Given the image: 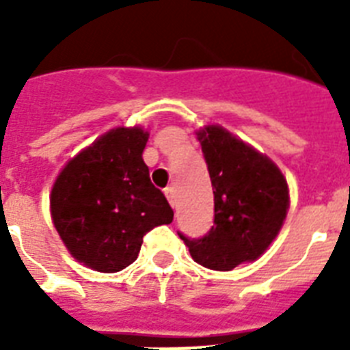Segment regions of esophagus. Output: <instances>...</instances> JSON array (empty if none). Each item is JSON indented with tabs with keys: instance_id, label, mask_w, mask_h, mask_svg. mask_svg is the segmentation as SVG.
Returning <instances> with one entry per match:
<instances>
[{
	"instance_id": "esophagus-1",
	"label": "esophagus",
	"mask_w": 350,
	"mask_h": 350,
	"mask_svg": "<svg viewBox=\"0 0 350 350\" xmlns=\"http://www.w3.org/2000/svg\"><path fill=\"white\" fill-rule=\"evenodd\" d=\"M165 196H167V200H169V203L174 207L176 205V189L174 187H167L165 189Z\"/></svg>"
}]
</instances>
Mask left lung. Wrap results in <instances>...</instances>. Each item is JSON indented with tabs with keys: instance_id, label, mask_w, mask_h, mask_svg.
<instances>
[{
	"instance_id": "obj_1",
	"label": "left lung",
	"mask_w": 350,
	"mask_h": 350,
	"mask_svg": "<svg viewBox=\"0 0 350 350\" xmlns=\"http://www.w3.org/2000/svg\"><path fill=\"white\" fill-rule=\"evenodd\" d=\"M214 191V225L203 238H180L192 260L213 271L254 261L282 229L288 187L282 170L219 125L198 131Z\"/></svg>"
}]
</instances>
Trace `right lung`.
I'll return each mask as SVG.
<instances>
[{"instance_id":"obj_1","label":"right lung","mask_w":350,"mask_h":350,"mask_svg":"<svg viewBox=\"0 0 350 350\" xmlns=\"http://www.w3.org/2000/svg\"><path fill=\"white\" fill-rule=\"evenodd\" d=\"M148 132L118 126L65 165L51 192L54 227L68 252L98 272L136 261L143 236L174 213L143 161Z\"/></svg>"}]
</instances>
